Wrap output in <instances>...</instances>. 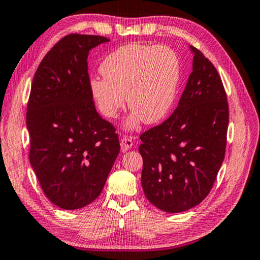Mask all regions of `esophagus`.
I'll return each mask as SVG.
<instances>
[{
	"label": "esophagus",
	"mask_w": 260,
	"mask_h": 260,
	"mask_svg": "<svg viewBox=\"0 0 260 260\" xmlns=\"http://www.w3.org/2000/svg\"><path fill=\"white\" fill-rule=\"evenodd\" d=\"M133 145H134V142L130 137H123L121 139V149L123 153L129 151V149L133 147Z\"/></svg>",
	"instance_id": "34e87169"
}]
</instances>
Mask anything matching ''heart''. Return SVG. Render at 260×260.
Returning <instances> with one entry per match:
<instances>
[{
    "label": "heart",
    "mask_w": 260,
    "mask_h": 260,
    "mask_svg": "<svg viewBox=\"0 0 260 260\" xmlns=\"http://www.w3.org/2000/svg\"><path fill=\"white\" fill-rule=\"evenodd\" d=\"M104 77L90 80V91L100 113L117 116L124 106V95L131 115L127 129L140 121L154 124L162 121L178 93L181 67L178 54L167 45L131 43L114 50L100 65Z\"/></svg>",
    "instance_id": "b5f03b06"
}]
</instances>
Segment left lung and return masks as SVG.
I'll return each instance as SVG.
<instances>
[{"mask_svg": "<svg viewBox=\"0 0 260 260\" xmlns=\"http://www.w3.org/2000/svg\"><path fill=\"white\" fill-rule=\"evenodd\" d=\"M193 71L172 115L140 136L142 185L153 206L177 213L210 193L225 157L229 103L219 74L190 45Z\"/></svg>", "mask_w": 260, "mask_h": 260, "instance_id": "left-lung-1", "label": "left lung"}]
</instances>
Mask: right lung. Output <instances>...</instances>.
<instances>
[{
    "mask_svg": "<svg viewBox=\"0 0 260 260\" xmlns=\"http://www.w3.org/2000/svg\"><path fill=\"white\" fill-rule=\"evenodd\" d=\"M108 41L65 36L45 54L31 83L30 166L47 198L65 210L99 197L120 152L115 129L95 111L88 74L89 51Z\"/></svg>",
    "mask_w": 260,
    "mask_h": 260,
    "instance_id": "obj_1",
    "label": "right lung"
}]
</instances>
